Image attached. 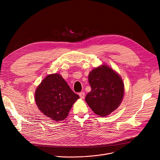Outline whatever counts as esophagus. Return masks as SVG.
Returning a JSON list of instances; mask_svg holds the SVG:
<instances>
[{"label":"esophagus","instance_id":"obj_1","mask_svg":"<svg viewBox=\"0 0 160 160\" xmlns=\"http://www.w3.org/2000/svg\"><path fill=\"white\" fill-rule=\"evenodd\" d=\"M79 96H80V98H82V99L84 98V97H85V93H84V92H81V93H79Z\"/></svg>","mask_w":160,"mask_h":160}]
</instances>
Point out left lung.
<instances>
[{
	"mask_svg": "<svg viewBox=\"0 0 160 160\" xmlns=\"http://www.w3.org/2000/svg\"><path fill=\"white\" fill-rule=\"evenodd\" d=\"M88 80L91 90L85 99L93 112L100 117H106L116 110L124 93L121 76L110 67L102 64L89 72Z\"/></svg>",
	"mask_w": 160,
	"mask_h": 160,
	"instance_id": "obj_1",
	"label": "left lung"
}]
</instances>
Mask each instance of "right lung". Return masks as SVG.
Instances as JSON below:
<instances>
[{
	"instance_id": "right-lung-1",
	"label": "right lung",
	"mask_w": 160,
	"mask_h": 160,
	"mask_svg": "<svg viewBox=\"0 0 160 160\" xmlns=\"http://www.w3.org/2000/svg\"><path fill=\"white\" fill-rule=\"evenodd\" d=\"M78 98L59 73L47 76L35 91V101L39 111L55 121L66 119Z\"/></svg>"
}]
</instances>
